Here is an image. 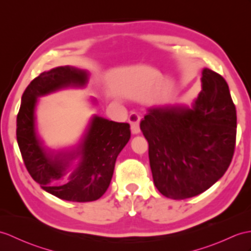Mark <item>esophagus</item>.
Masks as SVG:
<instances>
[{"label": "esophagus", "instance_id": "obj_1", "mask_svg": "<svg viewBox=\"0 0 251 251\" xmlns=\"http://www.w3.org/2000/svg\"><path fill=\"white\" fill-rule=\"evenodd\" d=\"M140 120H141V118H140V115L137 114L136 112H131L129 114L128 122H129V124L131 126V132L132 133H139L140 132V126H139Z\"/></svg>", "mask_w": 251, "mask_h": 251}]
</instances>
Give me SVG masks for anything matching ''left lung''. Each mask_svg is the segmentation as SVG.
I'll return each mask as SVG.
<instances>
[{
    "label": "left lung",
    "instance_id": "obj_1",
    "mask_svg": "<svg viewBox=\"0 0 251 251\" xmlns=\"http://www.w3.org/2000/svg\"><path fill=\"white\" fill-rule=\"evenodd\" d=\"M202 91L189 108H150L140 123L149 142L156 188L174 200L207 190L231 164L236 141V110L228 83L204 68Z\"/></svg>",
    "mask_w": 251,
    "mask_h": 251
}]
</instances>
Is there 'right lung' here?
Masks as SVG:
<instances>
[{"mask_svg": "<svg viewBox=\"0 0 251 251\" xmlns=\"http://www.w3.org/2000/svg\"><path fill=\"white\" fill-rule=\"evenodd\" d=\"M87 81V72L72 66L44 72L27 85L17 115V141L30 176L47 192L73 202L95 201L106 192L115 160L130 139L128 123L94 115L75 149L54 153L44 147L35 127L38 97L69 86L82 87ZM77 158V166L64 180L72 160Z\"/></svg>", "mask_w": 251, "mask_h": 251, "instance_id": "add662e5", "label": "right lung"}]
</instances>
